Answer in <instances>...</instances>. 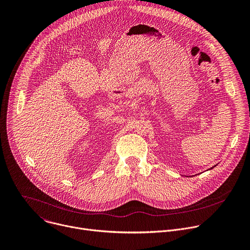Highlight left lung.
<instances>
[{
    "label": "left lung",
    "instance_id": "1",
    "mask_svg": "<svg viewBox=\"0 0 250 250\" xmlns=\"http://www.w3.org/2000/svg\"><path fill=\"white\" fill-rule=\"evenodd\" d=\"M214 167H215V166H214ZM211 169H212V168H211Z\"/></svg>",
    "mask_w": 250,
    "mask_h": 250
}]
</instances>
